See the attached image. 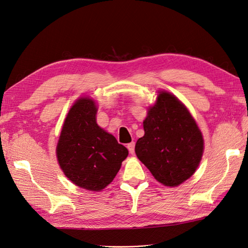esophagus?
<instances>
[{"instance_id": "1", "label": "esophagus", "mask_w": 248, "mask_h": 248, "mask_svg": "<svg viewBox=\"0 0 248 248\" xmlns=\"http://www.w3.org/2000/svg\"><path fill=\"white\" fill-rule=\"evenodd\" d=\"M134 147H136V142L134 141H131L128 145H127V148H128L130 154H134Z\"/></svg>"}]
</instances>
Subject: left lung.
<instances>
[{
    "instance_id": "1",
    "label": "left lung",
    "mask_w": 248,
    "mask_h": 248,
    "mask_svg": "<svg viewBox=\"0 0 248 248\" xmlns=\"http://www.w3.org/2000/svg\"><path fill=\"white\" fill-rule=\"evenodd\" d=\"M142 124L145 134L137 141L136 154L157 181L174 187L190 178L202 159L204 140L184 104L161 91Z\"/></svg>"
}]
</instances>
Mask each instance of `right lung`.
<instances>
[{"mask_svg": "<svg viewBox=\"0 0 248 248\" xmlns=\"http://www.w3.org/2000/svg\"><path fill=\"white\" fill-rule=\"evenodd\" d=\"M96 114L92 99L77 100L65 119L56 150L65 176L91 191L107 187L128 155V150L96 123Z\"/></svg>", "mask_w": 248, "mask_h": 248, "instance_id": "obj_1", "label": "right lung"}]
</instances>
